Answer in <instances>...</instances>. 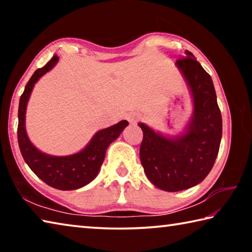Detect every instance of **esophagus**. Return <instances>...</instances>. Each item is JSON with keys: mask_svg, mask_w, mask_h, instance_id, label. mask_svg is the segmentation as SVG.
I'll return each mask as SVG.
<instances>
[{"mask_svg": "<svg viewBox=\"0 0 252 252\" xmlns=\"http://www.w3.org/2000/svg\"><path fill=\"white\" fill-rule=\"evenodd\" d=\"M138 120H139V117L134 116V114H133V116L131 114V116L127 117V121H129L130 123H136V122H138Z\"/></svg>", "mask_w": 252, "mask_h": 252, "instance_id": "34e87169", "label": "esophagus"}]
</instances>
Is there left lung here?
Instances as JSON below:
<instances>
[{
    "mask_svg": "<svg viewBox=\"0 0 252 252\" xmlns=\"http://www.w3.org/2000/svg\"><path fill=\"white\" fill-rule=\"evenodd\" d=\"M176 65L190 89L193 112L186 130L176 136H165L144 123L140 160L152 185L169 192L197 186L215 164L222 136V118L217 102L211 76L186 51V58Z\"/></svg>",
    "mask_w": 252,
    "mask_h": 252,
    "instance_id": "obj_1",
    "label": "left lung"
}]
</instances>
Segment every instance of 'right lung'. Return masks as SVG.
Returning <instances> with one entry per match:
<instances>
[{
	"label": "right lung",
	"mask_w": 252,
	"mask_h": 252,
	"mask_svg": "<svg viewBox=\"0 0 252 252\" xmlns=\"http://www.w3.org/2000/svg\"><path fill=\"white\" fill-rule=\"evenodd\" d=\"M59 61L58 55L34 72L25 85L19 104L18 141L21 153L30 169L46 185L59 190H75L90 183L99 173L104 161L106 149L116 140L129 122L122 120L117 125L97 131L83 150L70 156H51L40 151L30 141L25 130V112L34 85Z\"/></svg>",
	"instance_id": "add662e5"
}]
</instances>
